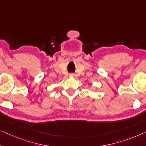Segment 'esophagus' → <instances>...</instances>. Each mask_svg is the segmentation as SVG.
Returning <instances> with one entry per match:
<instances>
[{
  "mask_svg": "<svg viewBox=\"0 0 146 146\" xmlns=\"http://www.w3.org/2000/svg\"><path fill=\"white\" fill-rule=\"evenodd\" d=\"M70 75L71 77H77V75H76L75 73H71L70 75Z\"/></svg>",
  "mask_w": 146,
  "mask_h": 146,
  "instance_id": "1",
  "label": "esophagus"
}]
</instances>
